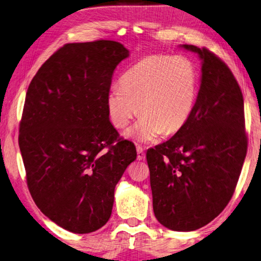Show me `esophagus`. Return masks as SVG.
Here are the masks:
<instances>
[{"label": "esophagus", "instance_id": "34e87169", "mask_svg": "<svg viewBox=\"0 0 261 261\" xmlns=\"http://www.w3.org/2000/svg\"><path fill=\"white\" fill-rule=\"evenodd\" d=\"M145 158H146V154H145L144 149L140 146H137V159L138 160H145Z\"/></svg>", "mask_w": 261, "mask_h": 261}]
</instances>
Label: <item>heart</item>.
<instances>
[{
  "mask_svg": "<svg viewBox=\"0 0 261 261\" xmlns=\"http://www.w3.org/2000/svg\"><path fill=\"white\" fill-rule=\"evenodd\" d=\"M198 86V70L188 57L146 56L126 70L121 85L109 90V120L116 129H123L139 113L143 117L126 136L152 143L187 124L197 102Z\"/></svg>",
  "mask_w": 261,
  "mask_h": 261,
  "instance_id": "heart-1",
  "label": "heart"
}]
</instances>
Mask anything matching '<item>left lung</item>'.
Masks as SVG:
<instances>
[{"instance_id":"left-lung-1","label":"left lung","mask_w":261,"mask_h":261,"mask_svg":"<svg viewBox=\"0 0 261 261\" xmlns=\"http://www.w3.org/2000/svg\"><path fill=\"white\" fill-rule=\"evenodd\" d=\"M201 60L200 88L182 129L146 153L153 211L162 226L192 231L230 201L247 151L244 101L227 64L207 48L183 45Z\"/></svg>"}]
</instances>
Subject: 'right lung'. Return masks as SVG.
<instances>
[{
    "label": "right lung",
    "mask_w": 261,
    "mask_h": 261,
    "mask_svg": "<svg viewBox=\"0 0 261 261\" xmlns=\"http://www.w3.org/2000/svg\"><path fill=\"white\" fill-rule=\"evenodd\" d=\"M126 57L116 41L67 43L26 92L18 144L28 188L47 218L74 233L107 223L115 187L137 158L107 110L114 70Z\"/></svg>",
    "instance_id": "right-lung-1"
}]
</instances>
